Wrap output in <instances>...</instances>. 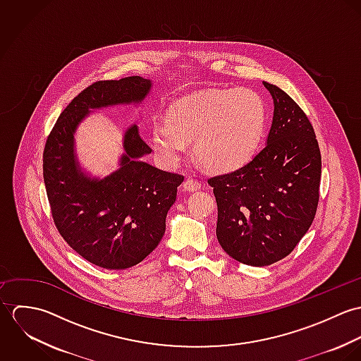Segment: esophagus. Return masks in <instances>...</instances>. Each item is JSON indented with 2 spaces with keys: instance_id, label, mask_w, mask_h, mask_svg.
<instances>
[{
  "instance_id": "obj_1",
  "label": "esophagus",
  "mask_w": 361,
  "mask_h": 361,
  "mask_svg": "<svg viewBox=\"0 0 361 361\" xmlns=\"http://www.w3.org/2000/svg\"><path fill=\"white\" fill-rule=\"evenodd\" d=\"M183 188L186 189V190H190V192H195V190H199L200 188H202V185H200V182L199 180H196L195 178H186L185 179V182H183Z\"/></svg>"
}]
</instances>
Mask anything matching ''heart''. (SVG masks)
I'll return each mask as SVG.
<instances>
[{"mask_svg": "<svg viewBox=\"0 0 361 361\" xmlns=\"http://www.w3.org/2000/svg\"><path fill=\"white\" fill-rule=\"evenodd\" d=\"M265 105L247 87L209 90L178 100L168 121L152 125L154 152L166 165L176 164L193 140V155L208 171L229 172L257 150L265 129Z\"/></svg>", "mask_w": 361, "mask_h": 361, "instance_id": "b5f03b06", "label": "heart"}]
</instances>
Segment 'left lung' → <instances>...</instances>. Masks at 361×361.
Wrapping results in <instances>:
<instances>
[{"instance_id":"1","label":"left lung","mask_w":361,"mask_h":361,"mask_svg":"<svg viewBox=\"0 0 361 361\" xmlns=\"http://www.w3.org/2000/svg\"><path fill=\"white\" fill-rule=\"evenodd\" d=\"M264 86L275 105L265 147L243 166L208 179L221 247L253 267L293 252L312 224L321 182V153L307 115L279 87Z\"/></svg>"}]
</instances>
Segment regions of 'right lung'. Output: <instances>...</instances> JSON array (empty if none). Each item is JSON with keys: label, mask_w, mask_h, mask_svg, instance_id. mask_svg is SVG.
Listing matches in <instances>:
<instances>
[{"label": "right lung", "mask_w": 361, "mask_h": 361, "mask_svg": "<svg viewBox=\"0 0 361 361\" xmlns=\"http://www.w3.org/2000/svg\"><path fill=\"white\" fill-rule=\"evenodd\" d=\"M150 87V80L140 76L92 83L61 112L43 153V176L59 235L78 255L106 269L133 267L158 246L183 175L140 161L152 149L133 125L125 133L121 168L92 180L76 166L73 132L90 108L139 103Z\"/></svg>", "instance_id": "obj_1"}]
</instances>
